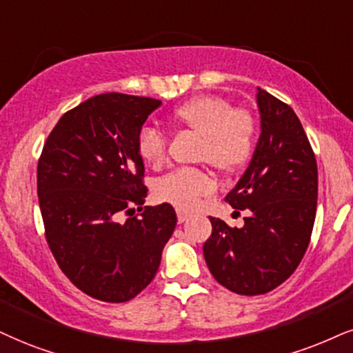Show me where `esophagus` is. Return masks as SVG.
<instances>
[{"label":"esophagus","instance_id":"34e87169","mask_svg":"<svg viewBox=\"0 0 353 353\" xmlns=\"http://www.w3.org/2000/svg\"><path fill=\"white\" fill-rule=\"evenodd\" d=\"M176 217H178V223H185V221L190 219V214H188V212L178 210V211H176Z\"/></svg>","mask_w":353,"mask_h":353}]
</instances>
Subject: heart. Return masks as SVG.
Returning <instances> with one entry per match:
<instances>
[{"label": "heart", "mask_w": 353, "mask_h": 353, "mask_svg": "<svg viewBox=\"0 0 353 353\" xmlns=\"http://www.w3.org/2000/svg\"><path fill=\"white\" fill-rule=\"evenodd\" d=\"M172 117L203 136L201 159L221 172H237L249 162L255 147L256 125L247 111L234 110L225 99L198 97L178 106ZM137 152L152 167H160L167 159V137L154 125H145L137 136ZM214 190L216 181L208 172L180 168L159 181L157 196L178 210L191 211Z\"/></svg>", "instance_id": "b5f03b06"}]
</instances>
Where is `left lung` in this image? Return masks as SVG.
Listing matches in <instances>:
<instances>
[{
    "instance_id": "1",
    "label": "left lung",
    "mask_w": 353,
    "mask_h": 353,
    "mask_svg": "<svg viewBox=\"0 0 353 353\" xmlns=\"http://www.w3.org/2000/svg\"><path fill=\"white\" fill-rule=\"evenodd\" d=\"M256 106L262 132L225 196L247 217L242 228L210 217L212 232L203 245L216 281L243 296L268 293L293 275L310 245L317 206L316 157L298 116L260 88Z\"/></svg>"
}]
</instances>
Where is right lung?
Here are the masks:
<instances>
[{"label":"right lung","instance_id":"1","mask_svg":"<svg viewBox=\"0 0 353 353\" xmlns=\"http://www.w3.org/2000/svg\"><path fill=\"white\" fill-rule=\"evenodd\" d=\"M160 104L123 93L86 99L60 117L37 163L52 254L78 290L106 303L129 301L154 280L176 225L168 203L143 206L137 136Z\"/></svg>","mask_w":353,"mask_h":353}]
</instances>
